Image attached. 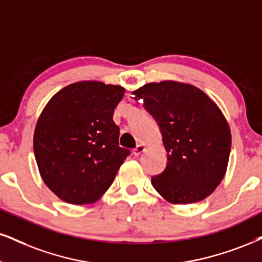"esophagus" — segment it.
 <instances>
[{
    "label": "esophagus",
    "instance_id": "esophagus-1",
    "mask_svg": "<svg viewBox=\"0 0 262 262\" xmlns=\"http://www.w3.org/2000/svg\"><path fill=\"white\" fill-rule=\"evenodd\" d=\"M144 150H146V147H144L143 144H138V146L134 149V154H135V156H136V157H138V156H141V154L143 153Z\"/></svg>",
    "mask_w": 262,
    "mask_h": 262
}]
</instances>
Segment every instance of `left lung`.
<instances>
[{"label": "left lung", "mask_w": 262, "mask_h": 262, "mask_svg": "<svg viewBox=\"0 0 262 262\" xmlns=\"http://www.w3.org/2000/svg\"><path fill=\"white\" fill-rule=\"evenodd\" d=\"M159 125L167 153L165 170L151 185L172 204L205 199L220 185L231 151V131L219 106L198 87L150 82L134 91Z\"/></svg>", "instance_id": "obj_1"}]
</instances>
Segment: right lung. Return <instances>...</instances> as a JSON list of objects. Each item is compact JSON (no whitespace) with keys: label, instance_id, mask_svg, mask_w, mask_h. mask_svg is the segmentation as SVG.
Here are the masks:
<instances>
[{"label":"right lung","instance_id":"1","mask_svg":"<svg viewBox=\"0 0 262 262\" xmlns=\"http://www.w3.org/2000/svg\"><path fill=\"white\" fill-rule=\"evenodd\" d=\"M125 89L99 81L64 87L47 103L34 134V153L46 186L69 204L104 194L130 150L119 147L113 120Z\"/></svg>","mask_w":262,"mask_h":262}]
</instances>
